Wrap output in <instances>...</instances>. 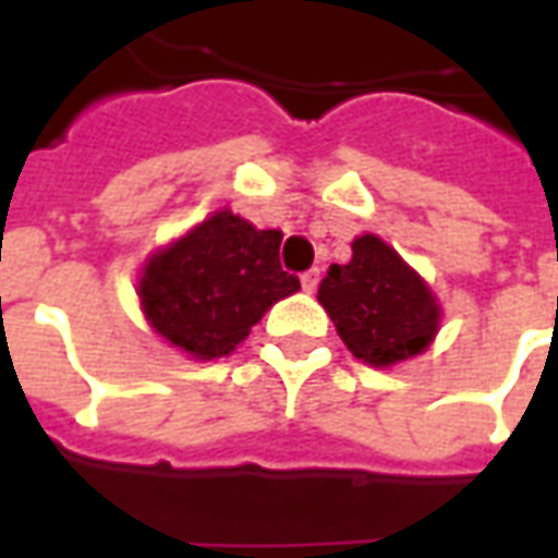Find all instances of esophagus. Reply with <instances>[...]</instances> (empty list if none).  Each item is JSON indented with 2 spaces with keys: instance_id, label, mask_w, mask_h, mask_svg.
Wrapping results in <instances>:
<instances>
[{
  "instance_id": "34e87169",
  "label": "esophagus",
  "mask_w": 558,
  "mask_h": 558,
  "mask_svg": "<svg viewBox=\"0 0 558 558\" xmlns=\"http://www.w3.org/2000/svg\"><path fill=\"white\" fill-rule=\"evenodd\" d=\"M302 287H304V292H314L316 287H319V268H311V271H304Z\"/></svg>"
}]
</instances>
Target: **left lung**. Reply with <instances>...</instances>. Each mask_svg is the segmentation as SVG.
<instances>
[{"mask_svg": "<svg viewBox=\"0 0 558 558\" xmlns=\"http://www.w3.org/2000/svg\"><path fill=\"white\" fill-rule=\"evenodd\" d=\"M316 299L347 350L371 367H391L427 350L442 316L418 271L371 232L352 242L347 266L328 268Z\"/></svg>", "mask_w": 558, "mask_h": 558, "instance_id": "1", "label": "left lung"}]
</instances>
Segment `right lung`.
Listing matches in <instances>:
<instances>
[{
    "instance_id": "right-lung-1",
    "label": "right lung",
    "mask_w": 558,
    "mask_h": 558,
    "mask_svg": "<svg viewBox=\"0 0 558 558\" xmlns=\"http://www.w3.org/2000/svg\"><path fill=\"white\" fill-rule=\"evenodd\" d=\"M280 230L215 211L151 256L140 278L148 326L199 362L230 355L268 307L299 290L280 268Z\"/></svg>"
}]
</instances>
